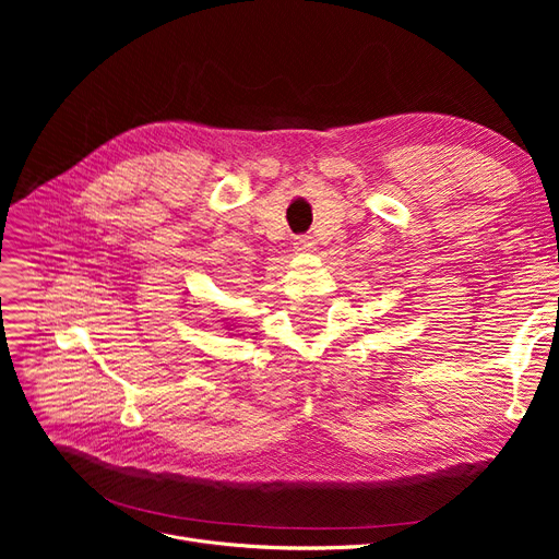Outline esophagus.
I'll use <instances>...</instances> for the list:
<instances>
[{"mask_svg":"<svg viewBox=\"0 0 559 559\" xmlns=\"http://www.w3.org/2000/svg\"><path fill=\"white\" fill-rule=\"evenodd\" d=\"M295 249L297 251H312L314 249V240L310 238V235H299V238H295Z\"/></svg>","mask_w":559,"mask_h":559,"instance_id":"obj_1","label":"esophagus"}]
</instances>
